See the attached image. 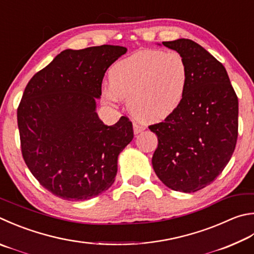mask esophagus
<instances>
[{"instance_id":"34e87169","label":"esophagus","mask_w":254,"mask_h":254,"mask_svg":"<svg viewBox=\"0 0 254 254\" xmlns=\"http://www.w3.org/2000/svg\"><path fill=\"white\" fill-rule=\"evenodd\" d=\"M145 130V127L143 126H140L137 123H133V131H134V134H139V133L143 132Z\"/></svg>"}]
</instances>
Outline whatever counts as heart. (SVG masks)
I'll return each instance as SVG.
<instances>
[{
    "label": "heart",
    "mask_w": 254,
    "mask_h": 254,
    "mask_svg": "<svg viewBox=\"0 0 254 254\" xmlns=\"http://www.w3.org/2000/svg\"><path fill=\"white\" fill-rule=\"evenodd\" d=\"M189 77V65L179 52L139 51L113 64L102 96L109 104L127 99L128 110L135 117L158 122L182 104Z\"/></svg>",
    "instance_id": "heart-1"
}]
</instances>
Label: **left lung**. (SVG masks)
Wrapping results in <instances>:
<instances>
[{
	"label": "left lung",
	"instance_id": "1",
	"mask_svg": "<svg viewBox=\"0 0 254 254\" xmlns=\"http://www.w3.org/2000/svg\"><path fill=\"white\" fill-rule=\"evenodd\" d=\"M162 44L183 55L190 77L180 108L149 127L159 141L152 165L168 188L196 192L214 181L236 149L238 96L222 63L194 41Z\"/></svg>",
	"mask_w": 254,
	"mask_h": 254
}]
</instances>
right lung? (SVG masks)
<instances>
[{
    "label": "right lung",
    "mask_w": 254,
    "mask_h": 254,
    "mask_svg": "<svg viewBox=\"0 0 254 254\" xmlns=\"http://www.w3.org/2000/svg\"><path fill=\"white\" fill-rule=\"evenodd\" d=\"M126 52L107 44L64 50L25 87L17 109L23 159L41 186L63 200L107 191L119 154L133 139L127 118L105 126L95 102L105 72Z\"/></svg>",
    "instance_id": "obj_1"
}]
</instances>
